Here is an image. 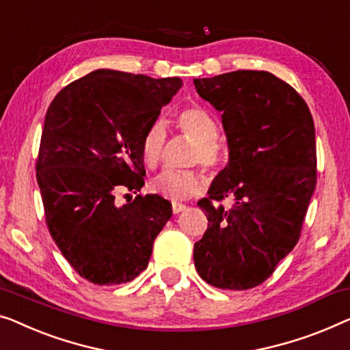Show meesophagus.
I'll return each instance as SVG.
<instances>
[{
    "label": "esophagus",
    "instance_id": "1",
    "mask_svg": "<svg viewBox=\"0 0 350 350\" xmlns=\"http://www.w3.org/2000/svg\"><path fill=\"white\" fill-rule=\"evenodd\" d=\"M185 210H186V205L183 204H178V202H174V204H172V213H174V215H178V213Z\"/></svg>",
    "mask_w": 350,
    "mask_h": 350
}]
</instances>
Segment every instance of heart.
<instances>
[{
  "label": "heart",
  "mask_w": 350,
  "mask_h": 350,
  "mask_svg": "<svg viewBox=\"0 0 350 350\" xmlns=\"http://www.w3.org/2000/svg\"><path fill=\"white\" fill-rule=\"evenodd\" d=\"M176 124L183 133L196 142L192 154L194 163L216 169L222 159L221 146L216 144L219 126L216 120L200 107H187L176 116ZM165 144V129L163 123H153L142 137L140 153L146 167L153 169L163 158ZM206 186V178L199 172L164 170L151 180V191L169 200H187L199 196Z\"/></svg>",
  "instance_id": "1"
}]
</instances>
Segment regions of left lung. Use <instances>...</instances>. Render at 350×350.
Masks as SVG:
<instances>
[{
  "label": "left lung",
  "mask_w": 350,
  "mask_h": 350,
  "mask_svg": "<svg viewBox=\"0 0 350 350\" xmlns=\"http://www.w3.org/2000/svg\"><path fill=\"white\" fill-rule=\"evenodd\" d=\"M222 112L229 163L199 202L208 229L194 245L200 278L217 288L259 286L295 247L316 187V129L291 85L265 70L194 79ZM232 196L226 211L211 200Z\"/></svg>",
  "instance_id": "8db88e82"
}]
</instances>
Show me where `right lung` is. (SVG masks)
<instances>
[{
    "label": "right lung",
    "mask_w": 350,
    "mask_h": 350,
    "mask_svg": "<svg viewBox=\"0 0 350 350\" xmlns=\"http://www.w3.org/2000/svg\"><path fill=\"white\" fill-rule=\"evenodd\" d=\"M181 85L96 69L59 91L45 113L36 164L45 221L64 259L93 284L137 278L170 219L172 204L158 194L121 206L115 194L145 185L142 137Z\"/></svg>",
    "instance_id": "add662e5"
}]
</instances>
